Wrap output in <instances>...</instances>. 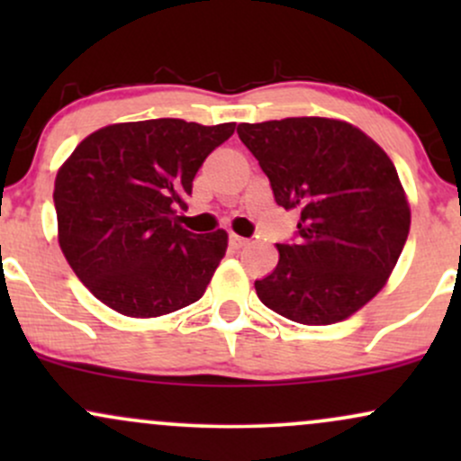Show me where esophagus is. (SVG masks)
Returning a JSON list of instances; mask_svg holds the SVG:
<instances>
[{
    "instance_id": "1",
    "label": "esophagus",
    "mask_w": 461,
    "mask_h": 461,
    "mask_svg": "<svg viewBox=\"0 0 461 461\" xmlns=\"http://www.w3.org/2000/svg\"><path fill=\"white\" fill-rule=\"evenodd\" d=\"M230 245L234 247V249H242L247 245V238H242V236H238V234H231L230 236Z\"/></svg>"
}]
</instances>
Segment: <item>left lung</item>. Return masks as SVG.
<instances>
[{
    "label": "left lung",
    "instance_id": "8db88e82",
    "mask_svg": "<svg viewBox=\"0 0 461 461\" xmlns=\"http://www.w3.org/2000/svg\"><path fill=\"white\" fill-rule=\"evenodd\" d=\"M275 201L299 210V240L256 293L301 325H333L362 310L393 275L410 234V203L393 160L356 125L327 116L240 123Z\"/></svg>",
    "mask_w": 461,
    "mask_h": 461
}]
</instances>
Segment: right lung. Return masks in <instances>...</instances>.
<instances>
[{
	"mask_svg": "<svg viewBox=\"0 0 461 461\" xmlns=\"http://www.w3.org/2000/svg\"><path fill=\"white\" fill-rule=\"evenodd\" d=\"M236 123L184 119L113 123L58 168V245L79 282L131 319H156L203 297L227 251V231L179 225L193 179Z\"/></svg>",
	"mask_w": 461,
	"mask_h": 461,
	"instance_id": "1",
	"label": "right lung"
}]
</instances>
